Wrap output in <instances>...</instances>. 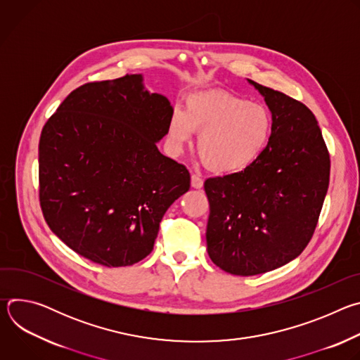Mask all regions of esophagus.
<instances>
[{"instance_id":"1","label":"esophagus","mask_w":360,"mask_h":360,"mask_svg":"<svg viewBox=\"0 0 360 360\" xmlns=\"http://www.w3.org/2000/svg\"><path fill=\"white\" fill-rule=\"evenodd\" d=\"M191 185H192V188L199 189V188L203 186V179L198 174H192L191 175Z\"/></svg>"}]
</instances>
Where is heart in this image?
Returning <instances> with one entry per match:
<instances>
[{
  "mask_svg": "<svg viewBox=\"0 0 360 360\" xmlns=\"http://www.w3.org/2000/svg\"><path fill=\"white\" fill-rule=\"evenodd\" d=\"M274 129L271 111L262 104L225 91H202L191 95L186 112L176 110L169 120L168 138L181 150L192 136L199 158L214 172H238L258 160Z\"/></svg>",
  "mask_w": 360,
  "mask_h": 360,
  "instance_id": "obj_1",
  "label": "heart"
}]
</instances>
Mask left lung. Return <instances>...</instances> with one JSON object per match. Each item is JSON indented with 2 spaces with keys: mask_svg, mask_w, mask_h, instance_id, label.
<instances>
[{
  "mask_svg": "<svg viewBox=\"0 0 360 360\" xmlns=\"http://www.w3.org/2000/svg\"><path fill=\"white\" fill-rule=\"evenodd\" d=\"M272 112L262 155L203 184L210 200L208 255L222 271L253 276L295 259L311 242L329 186L330 155L314 112L249 79Z\"/></svg>",
  "mask_w": 360,
  "mask_h": 360,
  "instance_id": "1",
  "label": "left lung"
}]
</instances>
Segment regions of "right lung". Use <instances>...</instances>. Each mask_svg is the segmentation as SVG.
I'll use <instances>...</instances> for the list:
<instances>
[{
	"label": "right lung",
	"instance_id": "right-lung-1",
	"mask_svg": "<svg viewBox=\"0 0 360 360\" xmlns=\"http://www.w3.org/2000/svg\"><path fill=\"white\" fill-rule=\"evenodd\" d=\"M141 75L86 82L45 122L38 146L39 205L68 248L107 268L152 252L160 222L189 189L185 165L162 155L174 110Z\"/></svg>",
	"mask_w": 360,
	"mask_h": 360
}]
</instances>
